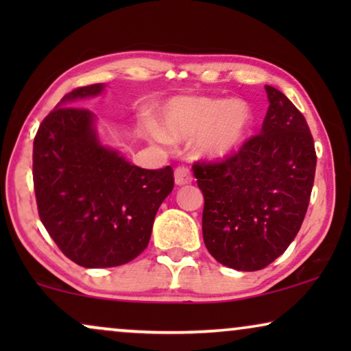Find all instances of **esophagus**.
Wrapping results in <instances>:
<instances>
[{
	"label": "esophagus",
	"mask_w": 351,
	"mask_h": 351,
	"mask_svg": "<svg viewBox=\"0 0 351 351\" xmlns=\"http://www.w3.org/2000/svg\"><path fill=\"white\" fill-rule=\"evenodd\" d=\"M174 179H176L177 185H186V184H190L193 177H191V172L189 167L179 166V167H176V171H174Z\"/></svg>",
	"instance_id": "obj_1"
}]
</instances>
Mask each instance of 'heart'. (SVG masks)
Here are the masks:
<instances>
[{
	"label": "heart",
	"instance_id": "b5f03b06",
	"mask_svg": "<svg viewBox=\"0 0 351 351\" xmlns=\"http://www.w3.org/2000/svg\"><path fill=\"white\" fill-rule=\"evenodd\" d=\"M251 110L241 100L191 99L171 100L165 107L161 126L150 123L148 132L158 142L198 136L195 148L209 160H222L237 152L251 126Z\"/></svg>",
	"mask_w": 351,
	"mask_h": 351
}]
</instances>
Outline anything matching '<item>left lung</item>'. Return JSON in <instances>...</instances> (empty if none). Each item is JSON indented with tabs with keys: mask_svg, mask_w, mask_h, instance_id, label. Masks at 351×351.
I'll return each mask as SVG.
<instances>
[{
	"mask_svg": "<svg viewBox=\"0 0 351 351\" xmlns=\"http://www.w3.org/2000/svg\"><path fill=\"white\" fill-rule=\"evenodd\" d=\"M261 134L222 161H196L204 196L203 238L215 261L262 270L299 233L313 189L316 152L306 119L281 90L265 86Z\"/></svg>",
	"mask_w": 351,
	"mask_h": 351,
	"instance_id": "left-lung-1",
	"label": "left lung"
}]
</instances>
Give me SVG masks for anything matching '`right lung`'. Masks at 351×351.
<instances>
[{
  "label": "right lung",
  "instance_id": "1",
  "mask_svg": "<svg viewBox=\"0 0 351 351\" xmlns=\"http://www.w3.org/2000/svg\"><path fill=\"white\" fill-rule=\"evenodd\" d=\"M102 89L99 83L65 94L33 141L38 214L60 251L84 268L124 265L142 254L174 189L171 166L131 165L99 142L89 110L70 107Z\"/></svg>",
  "mask_w": 351,
  "mask_h": 351
}]
</instances>
